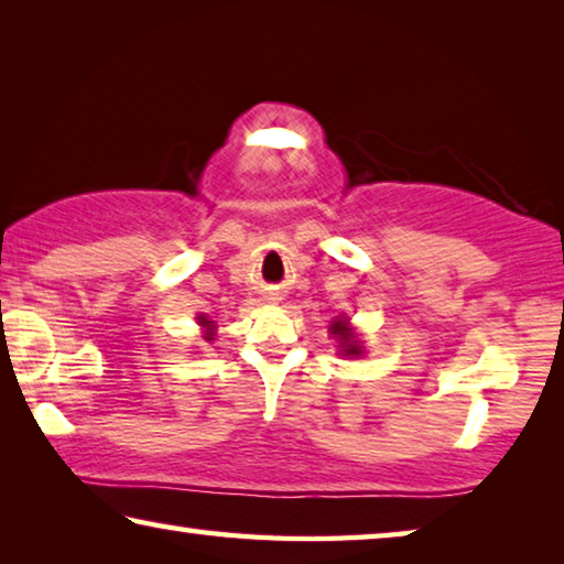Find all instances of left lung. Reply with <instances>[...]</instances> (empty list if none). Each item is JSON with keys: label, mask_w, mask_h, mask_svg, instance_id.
I'll use <instances>...</instances> for the list:
<instances>
[{"label": "left lung", "mask_w": 564, "mask_h": 564, "mask_svg": "<svg viewBox=\"0 0 564 564\" xmlns=\"http://www.w3.org/2000/svg\"><path fill=\"white\" fill-rule=\"evenodd\" d=\"M330 330L336 333V336L340 338L343 350H346V356H360V348H358V343H356V336H352V333H350L346 321H336V323H333V326H330Z\"/></svg>", "instance_id": "obj_1"}]
</instances>
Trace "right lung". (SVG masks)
Returning a JSON list of instances; mask_svg holds the SVG:
<instances>
[{
	"label": "right lung",
	"instance_id": "obj_1",
	"mask_svg": "<svg viewBox=\"0 0 564 564\" xmlns=\"http://www.w3.org/2000/svg\"><path fill=\"white\" fill-rule=\"evenodd\" d=\"M202 326H212V321H206V318H202Z\"/></svg>",
	"mask_w": 564,
	"mask_h": 564
}]
</instances>
